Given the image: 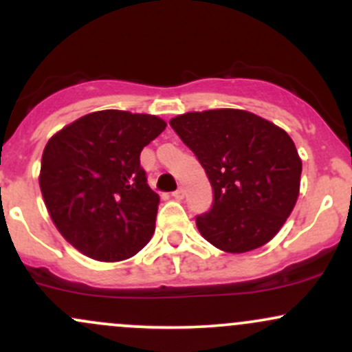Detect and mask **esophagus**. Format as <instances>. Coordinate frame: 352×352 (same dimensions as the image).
Listing matches in <instances>:
<instances>
[{"instance_id": "34e87169", "label": "esophagus", "mask_w": 352, "mask_h": 352, "mask_svg": "<svg viewBox=\"0 0 352 352\" xmlns=\"http://www.w3.org/2000/svg\"><path fill=\"white\" fill-rule=\"evenodd\" d=\"M173 196H175L176 199H181V198H183V196H184V188H183V186L177 188L176 191H173Z\"/></svg>"}]
</instances>
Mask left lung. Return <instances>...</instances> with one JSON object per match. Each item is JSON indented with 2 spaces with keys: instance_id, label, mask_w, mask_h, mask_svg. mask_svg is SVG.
<instances>
[{
  "instance_id": "1",
  "label": "left lung",
  "mask_w": 352,
  "mask_h": 352,
  "mask_svg": "<svg viewBox=\"0 0 352 352\" xmlns=\"http://www.w3.org/2000/svg\"><path fill=\"white\" fill-rule=\"evenodd\" d=\"M198 157L213 205L196 217L205 240L228 253L262 247L296 206L302 161L285 131L238 109L188 112L169 120Z\"/></svg>"
}]
</instances>
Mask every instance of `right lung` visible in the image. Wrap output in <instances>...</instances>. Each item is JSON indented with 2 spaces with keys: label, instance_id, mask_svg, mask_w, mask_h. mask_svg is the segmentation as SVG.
<instances>
[{
  "label": "right lung",
  "instance_id": "obj_1",
  "mask_svg": "<svg viewBox=\"0 0 352 352\" xmlns=\"http://www.w3.org/2000/svg\"><path fill=\"white\" fill-rule=\"evenodd\" d=\"M166 129L149 114L99 111L58 131L41 156L40 190L58 232L100 262L146 247L160 196L147 184L141 151Z\"/></svg>",
  "mask_w": 352,
  "mask_h": 352
}]
</instances>
